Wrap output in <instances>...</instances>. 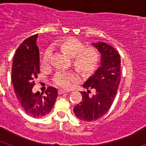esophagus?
<instances>
[{"label":"esophagus","instance_id":"esophagus-1","mask_svg":"<svg viewBox=\"0 0 146 146\" xmlns=\"http://www.w3.org/2000/svg\"><path fill=\"white\" fill-rule=\"evenodd\" d=\"M67 92H69V91H65V90H62V89L58 90V94H64V93H67Z\"/></svg>","mask_w":146,"mask_h":146}]
</instances>
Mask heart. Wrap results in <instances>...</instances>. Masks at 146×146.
<instances>
[{"label": "heart", "mask_w": 146, "mask_h": 146, "mask_svg": "<svg viewBox=\"0 0 146 146\" xmlns=\"http://www.w3.org/2000/svg\"><path fill=\"white\" fill-rule=\"evenodd\" d=\"M57 46L62 52L72 58V64L83 75L92 74L99 62V52L94 47H85L80 40L74 37H69L62 40ZM53 51L51 47L45 50L42 55V64L49 66L52 64ZM80 80V76L74 71H60L54 77L53 83L58 87L69 89Z\"/></svg>", "instance_id": "heart-1"}]
</instances>
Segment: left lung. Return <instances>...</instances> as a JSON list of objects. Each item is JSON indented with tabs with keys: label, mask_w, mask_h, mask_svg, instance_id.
Segmentation results:
<instances>
[{
	"label": "left lung",
	"mask_w": 146,
	"mask_h": 146,
	"mask_svg": "<svg viewBox=\"0 0 146 146\" xmlns=\"http://www.w3.org/2000/svg\"><path fill=\"white\" fill-rule=\"evenodd\" d=\"M102 55L101 66L84 83L83 87L94 89L81 92L82 102L74 106L76 117L83 121H96L103 116L113 103L121 82V58L113 47L104 42L93 43Z\"/></svg>",
	"instance_id": "left-lung-1"
}]
</instances>
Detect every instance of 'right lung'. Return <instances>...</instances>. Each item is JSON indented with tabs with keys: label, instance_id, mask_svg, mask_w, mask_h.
Returning <instances> with one entry per match:
<instances>
[{
	"label": "right lung",
	"instance_id": "obj_1",
	"mask_svg": "<svg viewBox=\"0 0 146 146\" xmlns=\"http://www.w3.org/2000/svg\"><path fill=\"white\" fill-rule=\"evenodd\" d=\"M35 34L26 38L17 49L11 67V81L17 98L25 113L33 118H42L48 114L58 97L54 87H48L44 95L33 94L34 79L39 74V52Z\"/></svg>",
	"mask_w": 146,
	"mask_h": 146
}]
</instances>
